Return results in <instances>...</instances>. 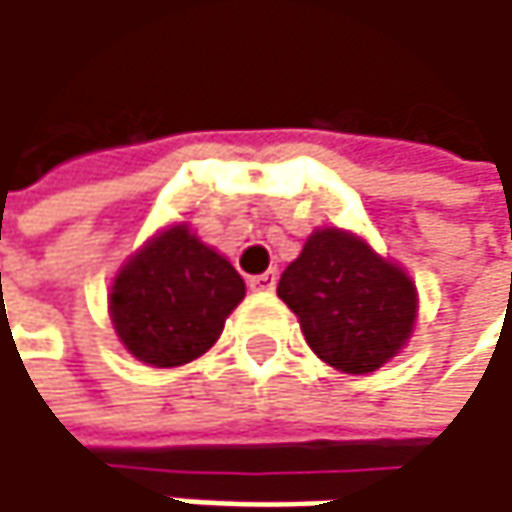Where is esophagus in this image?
Returning <instances> with one entry per match:
<instances>
[{"instance_id":"34e87169","label":"esophagus","mask_w":512,"mask_h":512,"mask_svg":"<svg viewBox=\"0 0 512 512\" xmlns=\"http://www.w3.org/2000/svg\"><path fill=\"white\" fill-rule=\"evenodd\" d=\"M275 281H278V272H275V269H269V272L252 275V278H249V287L257 290V293H272V290H275Z\"/></svg>"}]
</instances>
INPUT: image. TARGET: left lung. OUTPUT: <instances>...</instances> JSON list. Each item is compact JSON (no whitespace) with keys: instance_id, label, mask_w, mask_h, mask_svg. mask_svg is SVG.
I'll list each match as a JSON object with an SVG mask.
<instances>
[{"instance_id":"obj_1","label":"left lung","mask_w":512,"mask_h":512,"mask_svg":"<svg viewBox=\"0 0 512 512\" xmlns=\"http://www.w3.org/2000/svg\"><path fill=\"white\" fill-rule=\"evenodd\" d=\"M278 296L317 358L353 376L397 356L418 320L412 275L344 228H317L305 240L281 272Z\"/></svg>"}]
</instances>
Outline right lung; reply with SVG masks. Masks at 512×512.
Here are the masks:
<instances>
[{
    "label": "right lung",
    "instance_id": "1",
    "mask_svg": "<svg viewBox=\"0 0 512 512\" xmlns=\"http://www.w3.org/2000/svg\"><path fill=\"white\" fill-rule=\"evenodd\" d=\"M243 296L246 281L231 260L177 222L121 263L109 287V320L133 358L180 367L219 341Z\"/></svg>",
    "mask_w": 512,
    "mask_h": 512
}]
</instances>
